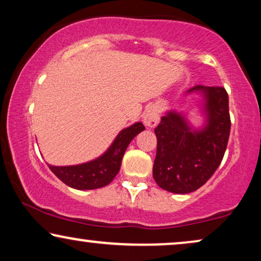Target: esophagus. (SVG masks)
Here are the masks:
<instances>
[{"mask_svg": "<svg viewBox=\"0 0 261 261\" xmlns=\"http://www.w3.org/2000/svg\"><path fill=\"white\" fill-rule=\"evenodd\" d=\"M142 122L145 123L146 127L154 128L159 122V112L155 107L148 108L142 115Z\"/></svg>", "mask_w": 261, "mask_h": 261, "instance_id": "1", "label": "esophagus"}]
</instances>
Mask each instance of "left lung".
Instances as JSON below:
<instances>
[{
  "mask_svg": "<svg viewBox=\"0 0 261 261\" xmlns=\"http://www.w3.org/2000/svg\"><path fill=\"white\" fill-rule=\"evenodd\" d=\"M199 96V126L189 113L166 110L156 126V155L153 178L164 190L173 194L196 191L213 176L222 162L230 133L229 101L221 87L196 85L184 96Z\"/></svg>",
  "mask_w": 261,
  "mask_h": 261,
  "instance_id": "8db88e82",
  "label": "left lung"
}]
</instances>
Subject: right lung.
Instances as JSON below:
<instances>
[{
	"mask_svg": "<svg viewBox=\"0 0 261 261\" xmlns=\"http://www.w3.org/2000/svg\"><path fill=\"white\" fill-rule=\"evenodd\" d=\"M145 129L141 122L123 128L105 153L90 162L69 166H55L47 164L49 170L63 183L77 190H94L108 185L119 173L121 162L130 141Z\"/></svg>",
	"mask_w": 261,
	"mask_h": 261,
	"instance_id": "right-lung-1",
	"label": "right lung"
}]
</instances>
